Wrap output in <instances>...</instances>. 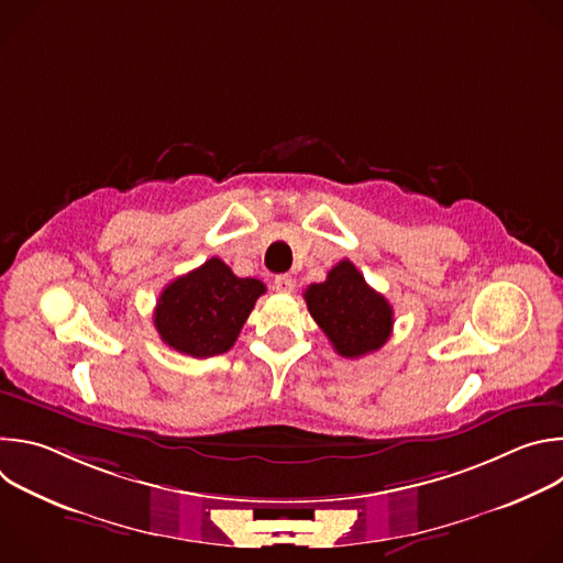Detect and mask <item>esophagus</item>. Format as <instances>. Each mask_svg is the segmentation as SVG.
Returning a JSON list of instances; mask_svg holds the SVG:
<instances>
[{
	"mask_svg": "<svg viewBox=\"0 0 563 563\" xmlns=\"http://www.w3.org/2000/svg\"><path fill=\"white\" fill-rule=\"evenodd\" d=\"M274 289H276V291H283V294H291V291H294V278H291V276H287V274L276 276V280H274Z\"/></svg>",
	"mask_w": 563,
	"mask_h": 563,
	"instance_id": "34e87169",
	"label": "esophagus"
}]
</instances>
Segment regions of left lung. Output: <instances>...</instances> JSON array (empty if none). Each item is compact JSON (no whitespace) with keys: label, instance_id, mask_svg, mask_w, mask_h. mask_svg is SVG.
<instances>
[{"label":"left lung","instance_id":"8db88e82","mask_svg":"<svg viewBox=\"0 0 563 563\" xmlns=\"http://www.w3.org/2000/svg\"><path fill=\"white\" fill-rule=\"evenodd\" d=\"M305 302L318 328L345 358L380 350L391 334V305L365 283L347 258L334 265L323 283L305 289Z\"/></svg>","mask_w":563,"mask_h":563}]
</instances>
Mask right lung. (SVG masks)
Instances as JSON below:
<instances>
[{"label": "right lung", "mask_w": 563, "mask_h": 563, "mask_svg": "<svg viewBox=\"0 0 563 563\" xmlns=\"http://www.w3.org/2000/svg\"><path fill=\"white\" fill-rule=\"evenodd\" d=\"M265 285L238 278L220 258L169 283L157 298L153 325L169 347L209 358L233 347Z\"/></svg>", "instance_id": "1"}]
</instances>
